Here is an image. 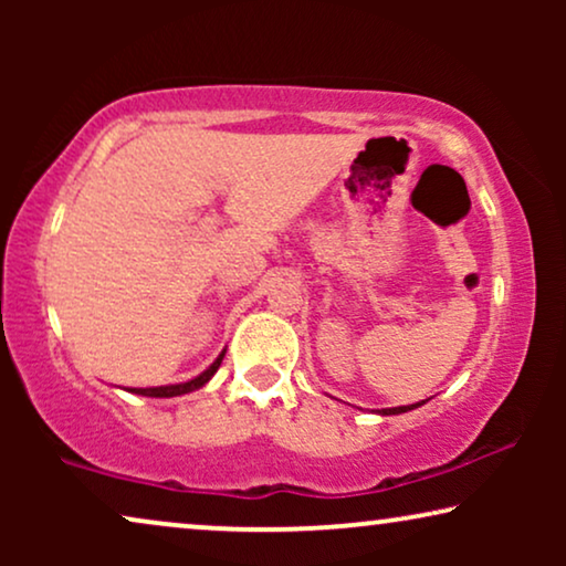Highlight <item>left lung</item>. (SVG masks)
<instances>
[{
  "instance_id": "obj_1",
  "label": "left lung",
  "mask_w": 566,
  "mask_h": 566,
  "mask_svg": "<svg viewBox=\"0 0 566 566\" xmlns=\"http://www.w3.org/2000/svg\"><path fill=\"white\" fill-rule=\"evenodd\" d=\"M424 401L428 399H422V401H417V405H407V407H389V409H376V415H405V412H412V409H417V407H422Z\"/></svg>"
}]
</instances>
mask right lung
<instances>
[{
	"label": "right lung",
	"instance_id": "add662e5",
	"mask_svg": "<svg viewBox=\"0 0 566 566\" xmlns=\"http://www.w3.org/2000/svg\"><path fill=\"white\" fill-rule=\"evenodd\" d=\"M223 355H227V350H221L219 358H216L211 366L203 370V374H198L196 378H190V381L167 384V386H146V389H126V391L142 394V397H154V399H169V397H182V394H190V391H196V389H203V386L213 378L216 370H219Z\"/></svg>",
	"mask_w": 566,
	"mask_h": 566
}]
</instances>
